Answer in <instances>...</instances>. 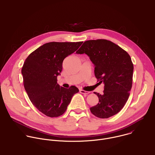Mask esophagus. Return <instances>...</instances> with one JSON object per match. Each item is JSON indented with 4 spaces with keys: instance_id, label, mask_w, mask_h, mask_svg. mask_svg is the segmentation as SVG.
Listing matches in <instances>:
<instances>
[{
    "instance_id": "1",
    "label": "esophagus",
    "mask_w": 155,
    "mask_h": 155,
    "mask_svg": "<svg viewBox=\"0 0 155 155\" xmlns=\"http://www.w3.org/2000/svg\"><path fill=\"white\" fill-rule=\"evenodd\" d=\"M80 92L81 93V94H89L90 92H88V91H84V90H82V89H80Z\"/></svg>"
}]
</instances>
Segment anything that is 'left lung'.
Segmentation results:
<instances>
[{
	"instance_id": "1",
	"label": "left lung",
	"mask_w": 155,
	"mask_h": 155,
	"mask_svg": "<svg viewBox=\"0 0 155 155\" xmlns=\"http://www.w3.org/2000/svg\"><path fill=\"white\" fill-rule=\"evenodd\" d=\"M77 54H86L94 64L98 81L104 83V94L94 92L99 99L90 108L96 117L106 119L117 114L124 107L132 87L133 64L129 54L107 39L84 42Z\"/></svg>"
}]
</instances>
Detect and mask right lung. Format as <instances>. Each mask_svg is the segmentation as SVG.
I'll return each instance as SVG.
<instances>
[{
	"label": "right lung",
	"instance_id": "obj_1",
	"mask_svg": "<svg viewBox=\"0 0 155 155\" xmlns=\"http://www.w3.org/2000/svg\"><path fill=\"white\" fill-rule=\"evenodd\" d=\"M83 42H50L33 51L22 68L24 88L33 105L50 117L63 114L73 95L78 92L75 86L60 87L57 76L64 59L73 54Z\"/></svg>",
	"mask_w": 155,
	"mask_h": 155
}]
</instances>
